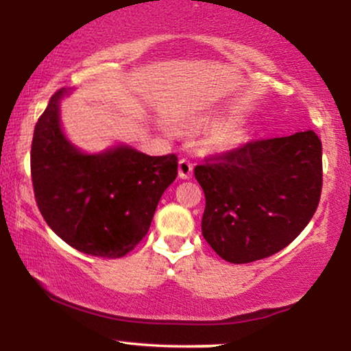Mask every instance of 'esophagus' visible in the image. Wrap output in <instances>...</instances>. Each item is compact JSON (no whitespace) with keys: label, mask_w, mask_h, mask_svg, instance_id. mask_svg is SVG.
Segmentation results:
<instances>
[{"label":"esophagus","mask_w":351,"mask_h":351,"mask_svg":"<svg viewBox=\"0 0 351 351\" xmlns=\"http://www.w3.org/2000/svg\"><path fill=\"white\" fill-rule=\"evenodd\" d=\"M178 175L181 180H189L193 175V163L186 158H181L178 162Z\"/></svg>","instance_id":"34e87169"}]
</instances>
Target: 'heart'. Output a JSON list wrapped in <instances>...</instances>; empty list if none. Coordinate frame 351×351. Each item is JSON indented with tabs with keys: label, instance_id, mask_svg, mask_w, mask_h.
<instances>
[{
	"label": "heart",
	"instance_id": "obj_1",
	"mask_svg": "<svg viewBox=\"0 0 351 351\" xmlns=\"http://www.w3.org/2000/svg\"><path fill=\"white\" fill-rule=\"evenodd\" d=\"M244 142V132L243 128L237 125L228 123L223 128H219L216 135V145L223 150H229V148L239 147Z\"/></svg>",
	"mask_w": 351,
	"mask_h": 351
}]
</instances>
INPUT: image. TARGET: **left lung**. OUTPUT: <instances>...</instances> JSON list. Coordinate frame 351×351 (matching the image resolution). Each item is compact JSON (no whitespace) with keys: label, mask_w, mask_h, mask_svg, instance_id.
<instances>
[{"label":"left lung","mask_w":351,"mask_h":351,"mask_svg":"<svg viewBox=\"0 0 351 351\" xmlns=\"http://www.w3.org/2000/svg\"><path fill=\"white\" fill-rule=\"evenodd\" d=\"M206 198L201 231L221 259L245 264L282 251L304 231L322 193L315 132L245 143L195 168Z\"/></svg>","instance_id":"8db88e82"}]
</instances>
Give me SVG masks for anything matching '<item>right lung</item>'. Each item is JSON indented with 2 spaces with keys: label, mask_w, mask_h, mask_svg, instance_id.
I'll return each instance as SVG.
<instances>
[{
  "label": "right lung",
  "mask_w": 351,
  "mask_h": 351,
  "mask_svg": "<svg viewBox=\"0 0 351 351\" xmlns=\"http://www.w3.org/2000/svg\"><path fill=\"white\" fill-rule=\"evenodd\" d=\"M59 88L34 127L31 176L36 203L64 243L97 257H122L147 234L155 209L178 175L175 155L150 156L125 143L80 150L60 122Z\"/></svg>",
  "instance_id": "1"
}]
</instances>
